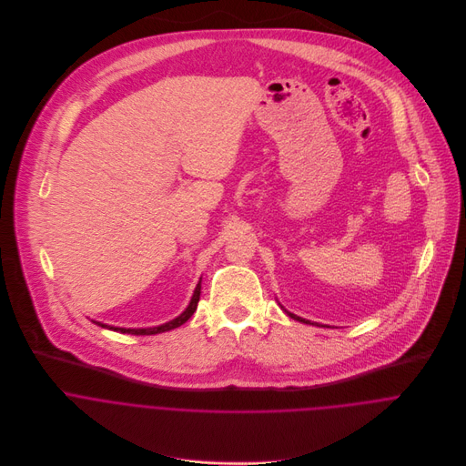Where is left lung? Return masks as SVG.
<instances>
[{
    "label": "left lung",
    "mask_w": 466,
    "mask_h": 466,
    "mask_svg": "<svg viewBox=\"0 0 466 466\" xmlns=\"http://www.w3.org/2000/svg\"><path fill=\"white\" fill-rule=\"evenodd\" d=\"M287 312V310H285ZM287 316H290L292 319H296V321H299V323H307V325H316V323H310V321H307V319H303V318H299V316H294V314H290V312H287Z\"/></svg>",
    "instance_id": "left-lung-1"
}]
</instances>
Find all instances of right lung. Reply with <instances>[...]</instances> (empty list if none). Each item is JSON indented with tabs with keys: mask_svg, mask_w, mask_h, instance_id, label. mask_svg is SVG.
<instances>
[{
	"mask_svg": "<svg viewBox=\"0 0 466 466\" xmlns=\"http://www.w3.org/2000/svg\"><path fill=\"white\" fill-rule=\"evenodd\" d=\"M199 296L200 281L198 283L196 290H194L192 301H190V305L187 307V310H185L181 316H177L176 319H172V321H168V323H165V325H161V327H152V329H118V327H107V325H104V323H96V325H100L102 329H109V330H115V332L131 333V335H154V333L168 332V330H174V329L181 327L183 323H187V321L194 316V312H196V309H198V303H199Z\"/></svg>",
	"mask_w": 466,
	"mask_h": 466,
	"instance_id": "obj_1",
	"label": "right lung"
}]
</instances>
